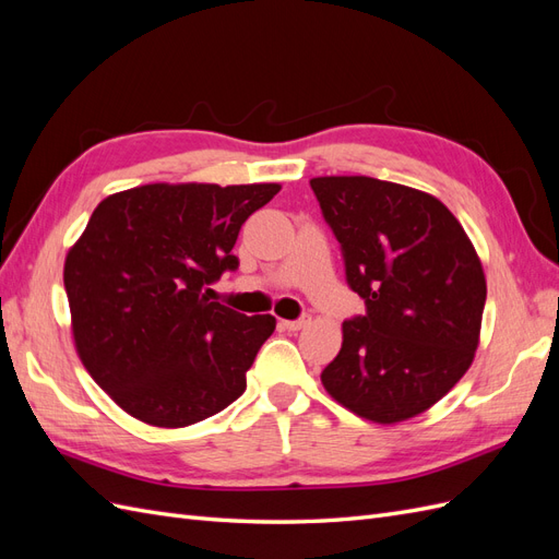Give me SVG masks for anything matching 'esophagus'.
Returning <instances> with one entry per match:
<instances>
[{
  "label": "esophagus",
  "mask_w": 559,
  "mask_h": 559,
  "mask_svg": "<svg viewBox=\"0 0 559 559\" xmlns=\"http://www.w3.org/2000/svg\"><path fill=\"white\" fill-rule=\"evenodd\" d=\"M310 317H300V319H296V321H282V326L286 329V331H300V329H306L308 324H310Z\"/></svg>",
  "instance_id": "1"
}]
</instances>
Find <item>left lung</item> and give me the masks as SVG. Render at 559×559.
I'll list each match as a JSON object with an SVG mask.
<instances>
[{
	"label": "left lung",
	"instance_id": "1",
	"mask_svg": "<svg viewBox=\"0 0 559 559\" xmlns=\"http://www.w3.org/2000/svg\"><path fill=\"white\" fill-rule=\"evenodd\" d=\"M366 314L343 324L321 373L333 401L376 425L427 413L464 378L487 296L476 247L431 193L373 177H314Z\"/></svg>",
	"mask_w": 559,
	"mask_h": 559
}]
</instances>
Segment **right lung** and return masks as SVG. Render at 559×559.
<instances>
[{
    "instance_id": "1",
    "label": "right lung",
    "mask_w": 559,
    "mask_h": 559,
    "mask_svg": "<svg viewBox=\"0 0 559 559\" xmlns=\"http://www.w3.org/2000/svg\"><path fill=\"white\" fill-rule=\"evenodd\" d=\"M280 183H146L107 195L64 259L81 364L109 399L151 427L181 429L242 396L275 331L205 286L238 267L235 240Z\"/></svg>"
}]
</instances>
